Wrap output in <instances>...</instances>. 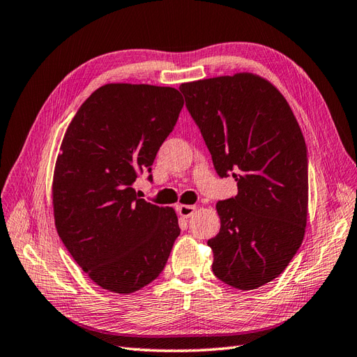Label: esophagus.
<instances>
[{
	"instance_id": "1",
	"label": "esophagus",
	"mask_w": 357,
	"mask_h": 357,
	"mask_svg": "<svg viewBox=\"0 0 357 357\" xmlns=\"http://www.w3.org/2000/svg\"><path fill=\"white\" fill-rule=\"evenodd\" d=\"M178 214L184 218H188L195 214L196 206L195 205H178Z\"/></svg>"
}]
</instances>
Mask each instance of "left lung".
<instances>
[{
    "mask_svg": "<svg viewBox=\"0 0 357 357\" xmlns=\"http://www.w3.org/2000/svg\"><path fill=\"white\" fill-rule=\"evenodd\" d=\"M220 178L238 193L218 200L220 232L208 240L213 271L236 289L276 279L303 241L307 151L296 116L270 81L235 74L179 86Z\"/></svg>",
    "mask_w": 357,
    "mask_h": 357,
    "instance_id": "8db88e82",
    "label": "left lung"
}]
</instances>
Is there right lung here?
<instances>
[{
    "label": "right lung",
    "mask_w": 357,
    "mask_h": 357,
    "mask_svg": "<svg viewBox=\"0 0 357 357\" xmlns=\"http://www.w3.org/2000/svg\"><path fill=\"white\" fill-rule=\"evenodd\" d=\"M182 105L173 87L105 84L63 137L52 181L59 236L87 276L116 294L157 279L181 234L175 209L146 202L132 184L151 173Z\"/></svg>",
    "instance_id": "1"
}]
</instances>
